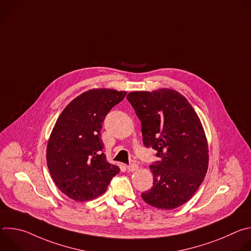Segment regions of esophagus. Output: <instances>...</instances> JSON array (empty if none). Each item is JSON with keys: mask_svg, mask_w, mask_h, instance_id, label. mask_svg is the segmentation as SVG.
I'll return each instance as SVG.
<instances>
[{"mask_svg": "<svg viewBox=\"0 0 251 251\" xmlns=\"http://www.w3.org/2000/svg\"><path fill=\"white\" fill-rule=\"evenodd\" d=\"M138 165L137 164H135V163H132V164H130L129 166H127V170L129 171V172H135V171H137L138 170Z\"/></svg>", "mask_w": 251, "mask_h": 251, "instance_id": "1", "label": "esophagus"}]
</instances>
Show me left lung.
Segmentation results:
<instances>
[{"label": "left lung", "instance_id": "1", "mask_svg": "<svg viewBox=\"0 0 251 251\" xmlns=\"http://www.w3.org/2000/svg\"><path fill=\"white\" fill-rule=\"evenodd\" d=\"M127 99L141 121L143 144L161 159L150 166L153 186L142 199L162 209L183 205L202 183L208 167L207 141L198 114L173 89L134 91Z\"/></svg>", "mask_w": 251, "mask_h": 251}]
</instances>
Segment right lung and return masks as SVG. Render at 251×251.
Masks as SVG:
<instances>
[{
	"label": "right lung",
	"instance_id": "add662e5",
	"mask_svg": "<svg viewBox=\"0 0 251 251\" xmlns=\"http://www.w3.org/2000/svg\"><path fill=\"white\" fill-rule=\"evenodd\" d=\"M126 94L107 88L88 90L57 118L48 142L47 163L56 187L68 198L93 200L120 172L106 160L100 131L105 116Z\"/></svg>",
	"mask_w": 251,
	"mask_h": 251
}]
</instances>
